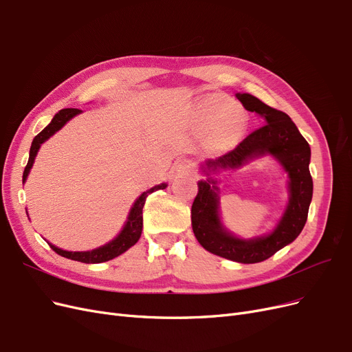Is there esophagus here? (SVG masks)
<instances>
[{"label":"esophagus","instance_id":"1","mask_svg":"<svg viewBox=\"0 0 352 352\" xmlns=\"http://www.w3.org/2000/svg\"><path fill=\"white\" fill-rule=\"evenodd\" d=\"M175 171L178 174H191L194 171V162L190 160H181L175 164Z\"/></svg>","mask_w":352,"mask_h":352}]
</instances>
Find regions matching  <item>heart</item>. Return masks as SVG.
<instances>
[{"mask_svg": "<svg viewBox=\"0 0 352 352\" xmlns=\"http://www.w3.org/2000/svg\"><path fill=\"white\" fill-rule=\"evenodd\" d=\"M192 119L207 129V139L216 149H228L238 143L248 126V116L236 102L223 94L203 97L192 109Z\"/></svg>", "mask_w": 352, "mask_h": 352, "instance_id": "heart-1", "label": "heart"}]
</instances>
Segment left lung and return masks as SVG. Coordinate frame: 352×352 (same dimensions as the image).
Listing matches in <instances>:
<instances>
[{
    "instance_id": "1",
    "label": "left lung",
    "mask_w": 352,
    "mask_h": 352,
    "mask_svg": "<svg viewBox=\"0 0 352 352\" xmlns=\"http://www.w3.org/2000/svg\"><path fill=\"white\" fill-rule=\"evenodd\" d=\"M242 106L261 116L265 123L246 136L239 145L216 160L206 162L207 169L236 168L255 156L271 153L281 162L290 178V201L276 230L264 238L239 239L220 223L219 194L213 179L199 181V192L191 206V226L206 251L242 264L261 263L293 242L303 230L314 194L309 171L310 146L290 117L272 109L251 94H236Z\"/></svg>"
}]
</instances>
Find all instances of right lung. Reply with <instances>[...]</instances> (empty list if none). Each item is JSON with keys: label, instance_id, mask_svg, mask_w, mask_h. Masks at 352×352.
Instances as JSON below:
<instances>
[{"label": "right lung", "instance_id": "obj_1", "mask_svg": "<svg viewBox=\"0 0 352 352\" xmlns=\"http://www.w3.org/2000/svg\"><path fill=\"white\" fill-rule=\"evenodd\" d=\"M81 110L78 109H62L59 113L55 114L54 119L52 122L42 130L41 133H38L33 142H32V148H30V156H29V162L24 168V173H23V181L28 178L29 173H30V168L33 166L34 158L37 155L38 148H41L42 143L49 139L52 135L56 133L58 130L67 123L68 120H71L74 116L80 114ZM166 187V184H160V186H155L151 190L142 192V196L136 200V203L133 204L132 210H130L129 214V220L124 226V229L122 230V233L119 236H117L114 241L106 243L104 246H100L97 250L93 251H87V252H68V251H62L56 246H54L52 243H49V246L52 250H54L58 255L65 256V258H69L74 259V261H80L84 264H100L104 261H109V259H113L116 256H119L120 254H123L124 251H127L130 246H133L139 238H140V233H142V228H143V206H145L146 197L149 196L151 192L156 191V190H164Z\"/></svg>", "mask_w": 352, "mask_h": 352}]
</instances>
